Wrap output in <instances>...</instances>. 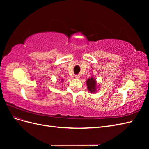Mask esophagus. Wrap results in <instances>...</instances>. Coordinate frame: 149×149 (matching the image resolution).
Masks as SVG:
<instances>
[{
	"label": "esophagus",
	"mask_w": 149,
	"mask_h": 149,
	"mask_svg": "<svg viewBox=\"0 0 149 149\" xmlns=\"http://www.w3.org/2000/svg\"><path fill=\"white\" fill-rule=\"evenodd\" d=\"M74 77L76 78H79V75H78V74H76L75 76H74Z\"/></svg>",
	"instance_id": "esophagus-1"
}]
</instances>
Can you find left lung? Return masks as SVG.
I'll use <instances>...</instances> for the list:
<instances>
[{"instance_id":"obj_1","label":"left lung","mask_w":149,"mask_h":149,"mask_svg":"<svg viewBox=\"0 0 149 149\" xmlns=\"http://www.w3.org/2000/svg\"><path fill=\"white\" fill-rule=\"evenodd\" d=\"M86 84H87V86H88V89L89 90V91H90L91 93H95L96 91L97 83H96V81L95 80V79L93 78H89L87 80Z\"/></svg>"}]
</instances>
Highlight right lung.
Masks as SVG:
<instances>
[{
    "label": "right lung",
    "instance_id": "add662e5",
    "mask_svg": "<svg viewBox=\"0 0 149 149\" xmlns=\"http://www.w3.org/2000/svg\"><path fill=\"white\" fill-rule=\"evenodd\" d=\"M62 81V82H63V81Z\"/></svg>",
    "mask_w": 149,
    "mask_h": 149
}]
</instances>
